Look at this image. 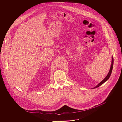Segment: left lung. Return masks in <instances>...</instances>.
Returning a JSON list of instances; mask_svg holds the SVG:
<instances>
[{
  "mask_svg": "<svg viewBox=\"0 0 122 122\" xmlns=\"http://www.w3.org/2000/svg\"><path fill=\"white\" fill-rule=\"evenodd\" d=\"M113 58L112 57V64H111V66L108 75L105 77V78L104 80H103L102 81H101V82L98 85H97L96 87H95L94 88H97V87H98L99 86H101L102 85L104 82H105L106 81H107L111 75L112 72V68H113Z\"/></svg>",
  "mask_w": 122,
  "mask_h": 122,
  "instance_id": "obj_1",
  "label": "left lung"
}]
</instances>
